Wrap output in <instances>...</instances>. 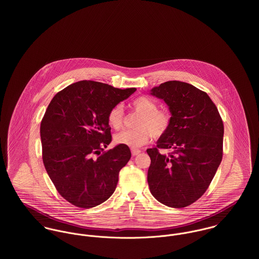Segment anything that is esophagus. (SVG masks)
Masks as SVG:
<instances>
[{"label": "esophagus", "instance_id": "obj_1", "mask_svg": "<svg viewBox=\"0 0 259 259\" xmlns=\"http://www.w3.org/2000/svg\"><path fill=\"white\" fill-rule=\"evenodd\" d=\"M140 152H141L140 149H138V148H132V153H133V155H138Z\"/></svg>", "mask_w": 259, "mask_h": 259}]
</instances>
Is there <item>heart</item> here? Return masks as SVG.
<instances>
[{
	"label": "heart",
	"mask_w": 259,
	"mask_h": 259,
	"mask_svg": "<svg viewBox=\"0 0 259 259\" xmlns=\"http://www.w3.org/2000/svg\"><path fill=\"white\" fill-rule=\"evenodd\" d=\"M133 109L141 113L137 126L132 131H122L113 138L116 145L128 148H141L147 144L151 135L159 138L164 135L170 125L168 112L157 110V104L148 97H140L132 103ZM108 122L113 130H120L123 124V110L120 105H115L108 113Z\"/></svg>",
	"instance_id": "obj_1"
}]
</instances>
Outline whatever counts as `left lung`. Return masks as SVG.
Returning <instances> with one entry per match:
<instances>
[{"instance_id": "obj_1", "label": "left lung", "mask_w": 259, "mask_h": 259, "mask_svg": "<svg viewBox=\"0 0 259 259\" xmlns=\"http://www.w3.org/2000/svg\"><path fill=\"white\" fill-rule=\"evenodd\" d=\"M171 113L168 131L148 148L149 190L160 203L185 207L208 188L222 159L223 122L208 95L194 85L169 80L150 90ZM160 148L171 149L168 155Z\"/></svg>"}]
</instances>
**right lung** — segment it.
<instances>
[{"mask_svg": "<svg viewBox=\"0 0 259 259\" xmlns=\"http://www.w3.org/2000/svg\"><path fill=\"white\" fill-rule=\"evenodd\" d=\"M137 89L80 80L59 92L40 122L42 161L59 193L77 207H95L115 190L132 153L111 142L108 113Z\"/></svg>", "mask_w": 259, "mask_h": 259, "instance_id": "add662e5", "label": "right lung"}]
</instances>
